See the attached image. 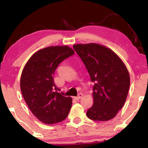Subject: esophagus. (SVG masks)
I'll return each mask as SVG.
<instances>
[{
	"label": "esophagus",
	"mask_w": 148,
	"mask_h": 148,
	"mask_svg": "<svg viewBox=\"0 0 148 148\" xmlns=\"http://www.w3.org/2000/svg\"><path fill=\"white\" fill-rule=\"evenodd\" d=\"M82 97H83V94H82V93H79L78 95H77V97H74V99L76 100V101H78V100H79L80 99H81Z\"/></svg>",
	"instance_id": "obj_1"
}]
</instances>
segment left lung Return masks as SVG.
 Segmentation results:
<instances>
[{"label": "left lung", "instance_id": "8db88e82", "mask_svg": "<svg viewBox=\"0 0 148 148\" xmlns=\"http://www.w3.org/2000/svg\"><path fill=\"white\" fill-rule=\"evenodd\" d=\"M73 47L95 83L94 102L87 110V117L98 121L114 118L128 95L130 77L126 66L113 51L101 45L76 44Z\"/></svg>", "mask_w": 148, "mask_h": 148}]
</instances>
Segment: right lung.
Returning <instances> with one entry per match:
<instances>
[{"label": "right lung", "mask_w": 148, "mask_h": 148, "mask_svg": "<svg viewBox=\"0 0 148 148\" xmlns=\"http://www.w3.org/2000/svg\"><path fill=\"white\" fill-rule=\"evenodd\" d=\"M74 54L66 46L46 47L32 55L22 72L21 93L32 113L45 124L59 123L68 116L72 99L59 92L53 75L59 64Z\"/></svg>", "instance_id": "obj_1"}]
</instances>
